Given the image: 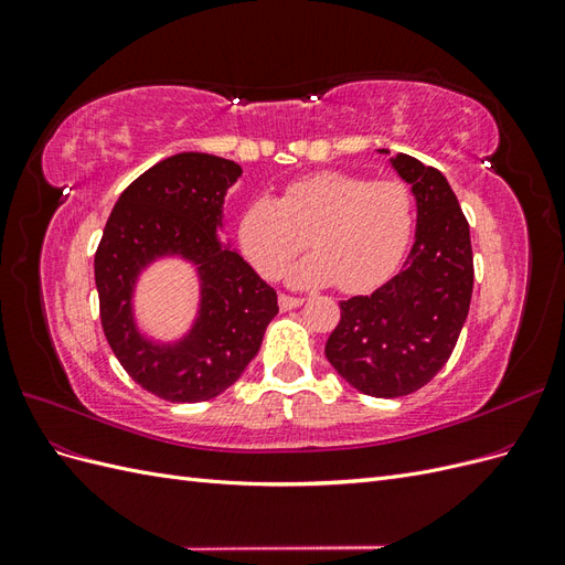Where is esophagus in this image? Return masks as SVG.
<instances>
[{
	"label": "esophagus",
	"instance_id": "34e87169",
	"mask_svg": "<svg viewBox=\"0 0 565 565\" xmlns=\"http://www.w3.org/2000/svg\"><path fill=\"white\" fill-rule=\"evenodd\" d=\"M278 303H280V309H282V311H289V309H297V306H301V303H303V299H301V297L280 295V297H278Z\"/></svg>",
	"mask_w": 565,
	"mask_h": 565
}]
</instances>
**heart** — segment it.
Wrapping results in <instances>:
<instances>
[{
	"label": "heart",
	"mask_w": 565,
	"mask_h": 565,
	"mask_svg": "<svg viewBox=\"0 0 565 565\" xmlns=\"http://www.w3.org/2000/svg\"><path fill=\"white\" fill-rule=\"evenodd\" d=\"M413 226L415 202L405 183L320 172L287 183L282 198H254L237 221V237L264 278H280L311 233L316 252L292 266L289 282L367 292L398 268Z\"/></svg>",
	"instance_id": "heart-1"
}]
</instances>
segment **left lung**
<instances>
[{
  "mask_svg": "<svg viewBox=\"0 0 565 565\" xmlns=\"http://www.w3.org/2000/svg\"><path fill=\"white\" fill-rule=\"evenodd\" d=\"M391 167L413 185L415 245L398 276L370 297L339 301L341 318L324 344L341 377L374 398L407 396L436 377L473 292L469 224L448 179L405 152L391 158Z\"/></svg>",
  "mask_w": 565,
  "mask_h": 565,
  "instance_id": "left-lung-1",
  "label": "left lung"
}]
</instances>
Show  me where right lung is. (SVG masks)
I'll use <instances>...</instances> for the list:
<instances>
[{
  "label": "right lung",
  "mask_w": 565,
  "mask_h": 565,
  "mask_svg": "<svg viewBox=\"0 0 565 565\" xmlns=\"http://www.w3.org/2000/svg\"><path fill=\"white\" fill-rule=\"evenodd\" d=\"M241 174V164L207 152L152 164L119 195L98 243L94 276L108 344L129 377L162 401L200 403L233 386L278 313L276 289L218 241L224 198ZM162 255L191 260L201 280L194 328L167 345L140 334L130 306L140 270Z\"/></svg>",
  "instance_id": "obj_1"
}]
</instances>
